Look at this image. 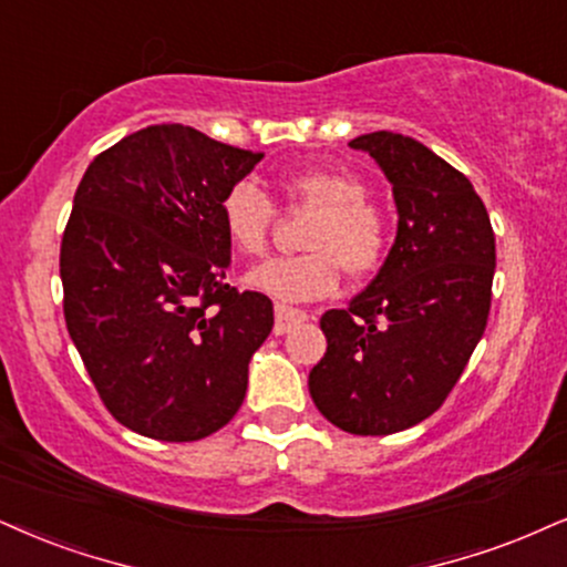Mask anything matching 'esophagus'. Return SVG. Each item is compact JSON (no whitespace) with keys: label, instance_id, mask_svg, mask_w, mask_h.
I'll list each match as a JSON object with an SVG mask.
<instances>
[{"label":"esophagus","instance_id":"34e87169","mask_svg":"<svg viewBox=\"0 0 567 567\" xmlns=\"http://www.w3.org/2000/svg\"><path fill=\"white\" fill-rule=\"evenodd\" d=\"M305 320H307L305 310H297V307H286V305H276V326H272V331H276L278 337H284V333H289L291 328L305 323Z\"/></svg>","mask_w":567,"mask_h":567}]
</instances>
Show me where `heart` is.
Returning <instances> with one entry per match:
<instances>
[{
    "instance_id": "b5f03b06",
    "label": "heart",
    "mask_w": 567,
    "mask_h": 567,
    "mask_svg": "<svg viewBox=\"0 0 567 567\" xmlns=\"http://www.w3.org/2000/svg\"><path fill=\"white\" fill-rule=\"evenodd\" d=\"M278 197L289 205L316 209L305 236L307 255L272 257L247 272V284L278 302H310L337 291L341 268L347 276L365 278L379 268L386 251V223L358 176L333 167H305L284 173ZM276 209L249 181H239L223 194L220 223L228 241L241 255H260Z\"/></svg>"
}]
</instances>
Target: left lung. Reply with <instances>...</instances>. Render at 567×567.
<instances>
[{
  "instance_id": "left-lung-1",
  "label": "left lung",
  "mask_w": 567,
  "mask_h": 567,
  "mask_svg": "<svg viewBox=\"0 0 567 567\" xmlns=\"http://www.w3.org/2000/svg\"><path fill=\"white\" fill-rule=\"evenodd\" d=\"M349 146L391 184L396 236L368 289L320 318L328 349L307 386L337 429L386 436L433 415L457 383L484 337L497 249L476 188L429 146L394 131Z\"/></svg>"
}]
</instances>
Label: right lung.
<instances>
[{"label":"right lung","mask_w":567,"mask_h":567,"mask_svg":"<svg viewBox=\"0 0 567 567\" xmlns=\"http://www.w3.org/2000/svg\"><path fill=\"white\" fill-rule=\"evenodd\" d=\"M181 123L125 136L86 167L60 249L68 333L125 429L197 442L247 394L272 302L226 284L220 199L260 163Z\"/></svg>","instance_id":"right-lung-1"}]
</instances>
